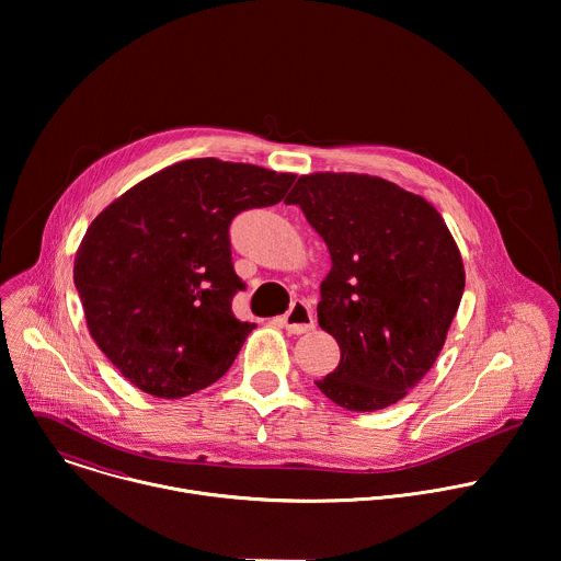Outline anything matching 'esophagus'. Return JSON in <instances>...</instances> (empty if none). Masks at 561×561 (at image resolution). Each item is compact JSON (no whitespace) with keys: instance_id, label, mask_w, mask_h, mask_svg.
<instances>
[{"instance_id":"1","label":"esophagus","mask_w":561,"mask_h":561,"mask_svg":"<svg viewBox=\"0 0 561 561\" xmlns=\"http://www.w3.org/2000/svg\"><path fill=\"white\" fill-rule=\"evenodd\" d=\"M282 321H284V328L290 334H304V332H310L314 328L312 308L308 304H304V301H293Z\"/></svg>"}]
</instances>
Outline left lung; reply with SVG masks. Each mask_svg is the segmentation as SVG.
<instances>
[{"label": "left lung", "instance_id": "obj_1", "mask_svg": "<svg viewBox=\"0 0 561 561\" xmlns=\"http://www.w3.org/2000/svg\"><path fill=\"white\" fill-rule=\"evenodd\" d=\"M299 205L330 253L317 319L341 350L317 388L350 412H377L414 390L438 358L465 290L460 251L440 214L365 173L301 175Z\"/></svg>", "mask_w": 561, "mask_h": 561}]
</instances>
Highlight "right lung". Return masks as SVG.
I'll use <instances>...</instances> for the list:
<instances>
[{"label":"right lung","instance_id":"1","mask_svg":"<svg viewBox=\"0 0 561 561\" xmlns=\"http://www.w3.org/2000/svg\"><path fill=\"white\" fill-rule=\"evenodd\" d=\"M295 173L247 162H175L116 198L75 257L88 330L138 390L182 399L209 388L255 323L236 319L244 288L231 262V220L277 205Z\"/></svg>","mask_w":561,"mask_h":561}]
</instances>
